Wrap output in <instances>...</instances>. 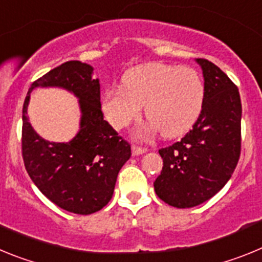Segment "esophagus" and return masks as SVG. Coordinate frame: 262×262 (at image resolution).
Wrapping results in <instances>:
<instances>
[{
	"label": "esophagus",
	"mask_w": 262,
	"mask_h": 262,
	"mask_svg": "<svg viewBox=\"0 0 262 262\" xmlns=\"http://www.w3.org/2000/svg\"><path fill=\"white\" fill-rule=\"evenodd\" d=\"M147 152V149L145 148H142V147H138V145H133V155L134 156H139V155H143Z\"/></svg>",
	"instance_id": "34e87169"
}]
</instances>
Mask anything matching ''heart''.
<instances>
[{
    "label": "heart",
    "instance_id": "1",
    "mask_svg": "<svg viewBox=\"0 0 262 262\" xmlns=\"http://www.w3.org/2000/svg\"><path fill=\"white\" fill-rule=\"evenodd\" d=\"M122 88L106 90L102 108L111 126L122 129L138 119L144 106L149 126L140 135L159 129L165 138L186 133L205 102V84L194 68L148 62L126 72Z\"/></svg>",
    "mask_w": 262,
    "mask_h": 262
}]
</instances>
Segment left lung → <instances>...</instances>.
Returning a JSON list of instances; mask_svg holds the SVG:
<instances>
[{
  "label": "left lung",
  "instance_id": "1",
  "mask_svg": "<svg viewBox=\"0 0 262 262\" xmlns=\"http://www.w3.org/2000/svg\"><path fill=\"white\" fill-rule=\"evenodd\" d=\"M205 77V102L193 128L159 149L163 170L154 182L160 200L178 209L206 202L227 184L242 151V101L230 77L206 59H196Z\"/></svg>",
  "mask_w": 262,
  "mask_h": 262
}]
</instances>
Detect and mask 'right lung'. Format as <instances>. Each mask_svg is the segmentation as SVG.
<instances>
[{
    "label": "right lung",
    "mask_w": 262,
    "mask_h": 262,
    "mask_svg": "<svg viewBox=\"0 0 262 262\" xmlns=\"http://www.w3.org/2000/svg\"><path fill=\"white\" fill-rule=\"evenodd\" d=\"M93 68L72 60L34 81L22 115V157L39 190L60 209L89 215L103 209L114 193L120 168L131 156V145L103 119L99 81ZM38 86H60L80 98V131L69 143L40 138L27 118L29 93Z\"/></svg>",
    "instance_id": "right-lung-1"
}]
</instances>
